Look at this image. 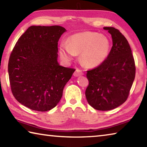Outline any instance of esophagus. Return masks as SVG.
Here are the masks:
<instances>
[{
  "instance_id": "esophagus-1",
  "label": "esophagus",
  "mask_w": 147,
  "mask_h": 147,
  "mask_svg": "<svg viewBox=\"0 0 147 147\" xmlns=\"http://www.w3.org/2000/svg\"><path fill=\"white\" fill-rule=\"evenodd\" d=\"M82 75H84V73L82 72V71L80 70V69H77L75 71V72L74 73V76H82Z\"/></svg>"
}]
</instances>
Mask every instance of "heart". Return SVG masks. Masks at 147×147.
<instances>
[{"mask_svg": "<svg viewBox=\"0 0 147 147\" xmlns=\"http://www.w3.org/2000/svg\"><path fill=\"white\" fill-rule=\"evenodd\" d=\"M110 50V41L104 35L92 32H84L72 35L67 43H62L59 53L62 58L69 61L75 54L89 67L100 65L108 58Z\"/></svg>", "mask_w": 147, "mask_h": 147, "instance_id": "1", "label": "heart"}]
</instances>
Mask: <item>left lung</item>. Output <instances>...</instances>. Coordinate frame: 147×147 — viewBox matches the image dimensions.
<instances>
[{"label": "left lung", "instance_id": "obj_1", "mask_svg": "<svg viewBox=\"0 0 147 147\" xmlns=\"http://www.w3.org/2000/svg\"><path fill=\"white\" fill-rule=\"evenodd\" d=\"M111 35L113 46L108 58L96 67L87 71L89 84L86 96L97 110L115 109L125 102L136 76V65L127 39L118 29L104 27Z\"/></svg>", "mask_w": 147, "mask_h": 147}]
</instances>
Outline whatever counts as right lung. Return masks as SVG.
<instances>
[{
    "label": "right lung",
    "instance_id": "obj_1",
    "mask_svg": "<svg viewBox=\"0 0 147 147\" xmlns=\"http://www.w3.org/2000/svg\"><path fill=\"white\" fill-rule=\"evenodd\" d=\"M66 31L60 26H32L20 37L10 54L11 90L19 103L34 111L54 108L75 69L59 65L58 42Z\"/></svg>",
    "mask_w": 147,
    "mask_h": 147
}]
</instances>
